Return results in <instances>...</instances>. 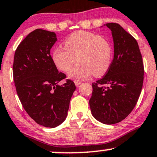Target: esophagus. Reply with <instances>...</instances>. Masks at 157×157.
Instances as JSON below:
<instances>
[{
  "mask_svg": "<svg viewBox=\"0 0 157 157\" xmlns=\"http://www.w3.org/2000/svg\"><path fill=\"white\" fill-rule=\"evenodd\" d=\"M75 84L76 86H79L81 84V82H80V81H77V80H75Z\"/></svg>",
  "mask_w": 157,
  "mask_h": 157,
  "instance_id": "esophagus-1",
  "label": "esophagus"
}]
</instances>
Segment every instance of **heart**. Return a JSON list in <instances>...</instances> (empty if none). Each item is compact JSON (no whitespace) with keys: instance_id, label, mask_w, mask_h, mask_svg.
Masks as SVG:
<instances>
[{"instance_id":"obj_1","label":"heart","mask_w":157,"mask_h":157,"mask_svg":"<svg viewBox=\"0 0 157 157\" xmlns=\"http://www.w3.org/2000/svg\"><path fill=\"white\" fill-rule=\"evenodd\" d=\"M64 46L55 48L52 59L60 70L69 73V77L75 80H85L92 74L95 77L105 75L110 67L113 48L106 38L87 31H76L64 41Z\"/></svg>"}]
</instances>
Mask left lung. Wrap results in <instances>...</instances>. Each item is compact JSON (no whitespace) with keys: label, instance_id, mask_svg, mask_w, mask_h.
I'll return each mask as SVG.
<instances>
[{"label":"left lung","instance_id":"1","mask_svg":"<svg viewBox=\"0 0 157 157\" xmlns=\"http://www.w3.org/2000/svg\"><path fill=\"white\" fill-rule=\"evenodd\" d=\"M103 26L112 33L114 55L106 75L92 84L89 105L95 119L105 124H114L129 116L137 104L144 68L135 38L117 23Z\"/></svg>","mask_w":157,"mask_h":157}]
</instances>
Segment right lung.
Here are the masks:
<instances>
[{"label":"right lung","instance_id":"obj_1","mask_svg":"<svg viewBox=\"0 0 157 157\" xmlns=\"http://www.w3.org/2000/svg\"><path fill=\"white\" fill-rule=\"evenodd\" d=\"M57 37L55 32L34 30L15 51L13 76L17 93L25 110L39 125L54 128L67 116L69 102L76 86L59 72L50 50Z\"/></svg>","mask_w":157,"mask_h":157}]
</instances>
